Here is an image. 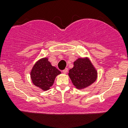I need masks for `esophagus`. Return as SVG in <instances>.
I'll return each instance as SVG.
<instances>
[{"instance_id": "esophagus-1", "label": "esophagus", "mask_w": 128, "mask_h": 128, "mask_svg": "<svg viewBox=\"0 0 128 128\" xmlns=\"http://www.w3.org/2000/svg\"><path fill=\"white\" fill-rule=\"evenodd\" d=\"M68 72V68H66L65 69H64V70H62V72L64 74H67V72Z\"/></svg>"}]
</instances>
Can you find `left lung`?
Returning <instances> with one entry per match:
<instances>
[{
  "instance_id": "8db88e82",
  "label": "left lung",
  "mask_w": 128,
  "mask_h": 128,
  "mask_svg": "<svg viewBox=\"0 0 128 128\" xmlns=\"http://www.w3.org/2000/svg\"><path fill=\"white\" fill-rule=\"evenodd\" d=\"M68 75L75 87L82 90L95 82L98 72L90 59L86 57L78 58L74 62V67L69 70Z\"/></svg>"
}]
</instances>
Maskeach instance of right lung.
Returning <instances> with one entry per match:
<instances>
[{
    "mask_svg": "<svg viewBox=\"0 0 128 128\" xmlns=\"http://www.w3.org/2000/svg\"><path fill=\"white\" fill-rule=\"evenodd\" d=\"M61 72L51 65L48 58H42L36 62L30 72L32 82L43 91H46L53 85L56 76Z\"/></svg>",
    "mask_w": 128,
    "mask_h": 128,
    "instance_id": "add662e5",
    "label": "right lung"
}]
</instances>
